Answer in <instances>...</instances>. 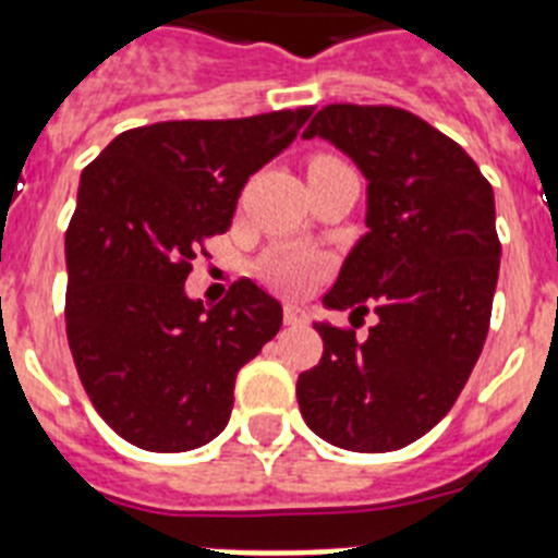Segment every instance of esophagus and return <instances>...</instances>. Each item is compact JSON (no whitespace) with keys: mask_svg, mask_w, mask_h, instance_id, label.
<instances>
[{"mask_svg":"<svg viewBox=\"0 0 558 558\" xmlns=\"http://www.w3.org/2000/svg\"><path fill=\"white\" fill-rule=\"evenodd\" d=\"M282 318L288 327H304V324H307V313H304L302 307H295V304H284Z\"/></svg>","mask_w":558,"mask_h":558,"instance_id":"34e87169","label":"esophagus"}]
</instances>
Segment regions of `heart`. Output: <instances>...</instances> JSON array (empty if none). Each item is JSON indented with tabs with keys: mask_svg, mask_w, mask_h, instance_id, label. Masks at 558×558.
Instances as JSON below:
<instances>
[{
	"mask_svg": "<svg viewBox=\"0 0 558 558\" xmlns=\"http://www.w3.org/2000/svg\"><path fill=\"white\" fill-rule=\"evenodd\" d=\"M324 270V256L315 254L310 248H288L276 251L265 259L263 274L268 279L270 288L279 293L299 295L310 288V284L322 276Z\"/></svg>",
	"mask_w": 558,
	"mask_h": 558,
	"instance_id": "obj_1",
	"label": "heart"
}]
</instances>
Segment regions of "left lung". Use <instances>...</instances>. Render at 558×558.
I'll use <instances>...</instances> for the list:
<instances>
[{"mask_svg":"<svg viewBox=\"0 0 558 558\" xmlns=\"http://www.w3.org/2000/svg\"><path fill=\"white\" fill-rule=\"evenodd\" d=\"M304 140L322 136L368 181V231L324 304L377 313L368 338L315 324L318 366L295 397L310 430L352 452H391L456 405L489 332L500 270L495 192L458 142L393 106L332 102Z\"/></svg>","mask_w":558,"mask_h":558,"instance_id":"8db88e82","label":"left lung"}]
</instances>
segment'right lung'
Listing matches in <instances>:
<instances>
[{
	"label": "right lung",
	"instance_id": "obj_1",
	"mask_svg": "<svg viewBox=\"0 0 558 558\" xmlns=\"http://www.w3.org/2000/svg\"><path fill=\"white\" fill-rule=\"evenodd\" d=\"M310 113L131 128L83 170L66 229V338L95 411L131 445L211 441L236 372L282 327V304L251 279L215 307L192 302L184 282L206 240L229 231L245 181Z\"/></svg>",
	"mask_w": 558,
	"mask_h": 558
}]
</instances>
